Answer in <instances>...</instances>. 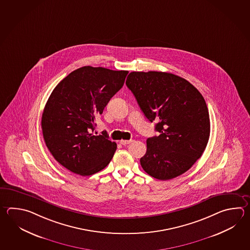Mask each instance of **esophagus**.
<instances>
[{
	"label": "esophagus",
	"mask_w": 250,
	"mask_h": 250,
	"mask_svg": "<svg viewBox=\"0 0 250 250\" xmlns=\"http://www.w3.org/2000/svg\"><path fill=\"white\" fill-rule=\"evenodd\" d=\"M132 142H133L132 140H129V141H128V140H121L120 143H121L122 145H127V144L132 143Z\"/></svg>",
	"instance_id": "1"
}]
</instances>
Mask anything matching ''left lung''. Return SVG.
Here are the masks:
<instances>
[{
	"mask_svg": "<svg viewBox=\"0 0 250 250\" xmlns=\"http://www.w3.org/2000/svg\"><path fill=\"white\" fill-rule=\"evenodd\" d=\"M148 121L159 122L158 136L147 139L141 166L167 181L190 168L204 152L210 135L204 98L183 77L167 72H131L125 82Z\"/></svg>",
	"mask_w": 250,
	"mask_h": 250,
	"instance_id": "obj_1",
	"label": "left lung"
}]
</instances>
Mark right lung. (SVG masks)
Segmentation results:
<instances>
[{"label":"right lung","instance_id":"obj_1","mask_svg":"<svg viewBox=\"0 0 250 250\" xmlns=\"http://www.w3.org/2000/svg\"><path fill=\"white\" fill-rule=\"evenodd\" d=\"M128 71L85 66L58 83L46 102L42 130L46 146L64 167L82 176L102 171L117 143L94 135L96 117L124 85Z\"/></svg>","mask_w":250,"mask_h":250}]
</instances>
